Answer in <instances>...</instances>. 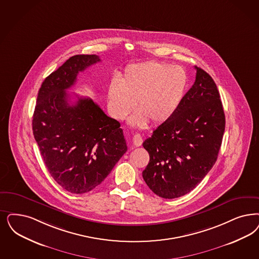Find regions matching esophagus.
I'll return each instance as SVG.
<instances>
[{
  "label": "esophagus",
  "mask_w": 259,
  "mask_h": 259,
  "mask_svg": "<svg viewBox=\"0 0 259 259\" xmlns=\"http://www.w3.org/2000/svg\"><path fill=\"white\" fill-rule=\"evenodd\" d=\"M143 143V137L140 134L134 135L133 137V144L135 146H141Z\"/></svg>",
  "instance_id": "esophagus-1"
}]
</instances>
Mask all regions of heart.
Instances as JSON below:
<instances>
[{
	"instance_id": "b5f03b06",
	"label": "heart",
	"mask_w": 259,
	"mask_h": 259,
	"mask_svg": "<svg viewBox=\"0 0 259 259\" xmlns=\"http://www.w3.org/2000/svg\"><path fill=\"white\" fill-rule=\"evenodd\" d=\"M188 86V74L179 66L150 61L127 68L119 82L108 88V107L116 119H124L136 107L130 124L143 126L167 121L180 107Z\"/></svg>"
}]
</instances>
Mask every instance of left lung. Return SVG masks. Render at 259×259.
I'll list each match as a JSON object with an SVG mask.
<instances>
[{
	"mask_svg": "<svg viewBox=\"0 0 259 259\" xmlns=\"http://www.w3.org/2000/svg\"><path fill=\"white\" fill-rule=\"evenodd\" d=\"M195 69V82L176 113L143 143L150 157L143 180L164 199L196 188L212 168L222 143L226 119L220 94L212 77Z\"/></svg>",
	"mask_w": 259,
	"mask_h": 259,
	"instance_id": "obj_1",
	"label": "left lung"
}]
</instances>
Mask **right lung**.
<instances>
[{
  "label": "right lung",
  "instance_id": "obj_1",
  "mask_svg": "<svg viewBox=\"0 0 259 259\" xmlns=\"http://www.w3.org/2000/svg\"><path fill=\"white\" fill-rule=\"evenodd\" d=\"M100 62L96 54L70 57L43 81L38 92L32 130L54 181L81 194L100 185L127 151L120 123L89 98L72 104L66 92L79 71Z\"/></svg>",
  "mask_w": 259,
  "mask_h": 259
}]
</instances>
